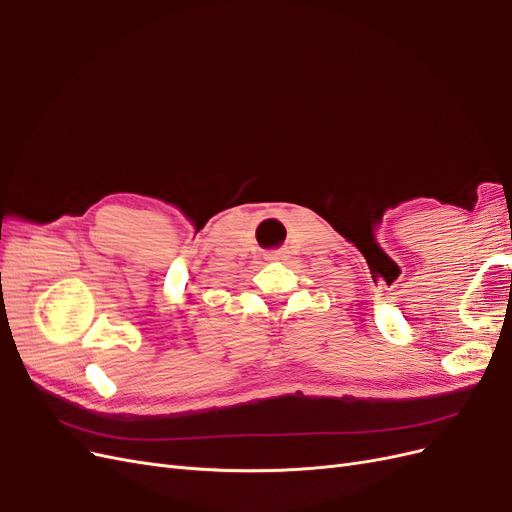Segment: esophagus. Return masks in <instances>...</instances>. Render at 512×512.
Wrapping results in <instances>:
<instances>
[{
    "instance_id": "1",
    "label": "esophagus",
    "mask_w": 512,
    "mask_h": 512,
    "mask_svg": "<svg viewBox=\"0 0 512 512\" xmlns=\"http://www.w3.org/2000/svg\"><path fill=\"white\" fill-rule=\"evenodd\" d=\"M265 258H267V260H273V262L286 260V258H288V252H286V250H273V252H267Z\"/></svg>"
}]
</instances>
